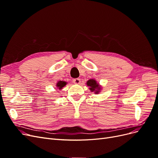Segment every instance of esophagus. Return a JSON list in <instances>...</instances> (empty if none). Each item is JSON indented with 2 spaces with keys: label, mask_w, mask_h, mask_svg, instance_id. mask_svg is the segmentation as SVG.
I'll return each mask as SVG.
<instances>
[{
  "label": "esophagus",
  "mask_w": 158,
  "mask_h": 158,
  "mask_svg": "<svg viewBox=\"0 0 158 158\" xmlns=\"http://www.w3.org/2000/svg\"><path fill=\"white\" fill-rule=\"evenodd\" d=\"M73 82L76 84H79L80 83V78H76L73 80Z\"/></svg>",
  "instance_id": "obj_1"
}]
</instances>
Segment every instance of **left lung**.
Listing matches in <instances>:
<instances>
[{
	"label": "left lung",
	"mask_w": 158,
	"mask_h": 158,
	"mask_svg": "<svg viewBox=\"0 0 158 158\" xmlns=\"http://www.w3.org/2000/svg\"><path fill=\"white\" fill-rule=\"evenodd\" d=\"M86 84L89 87V88L91 90V92H94L95 94H99L100 90H101V87H100L99 84L94 79L89 80Z\"/></svg>",
	"instance_id": "obj_1"
}]
</instances>
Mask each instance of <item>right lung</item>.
Listing matches in <instances>:
<instances>
[{"instance_id":"1","label":"right lung","mask_w":158,"mask_h":158,"mask_svg":"<svg viewBox=\"0 0 158 158\" xmlns=\"http://www.w3.org/2000/svg\"><path fill=\"white\" fill-rule=\"evenodd\" d=\"M66 84H67V82H64V81H59V82L56 83V88L59 89H61L64 86V85H66Z\"/></svg>"}]
</instances>
